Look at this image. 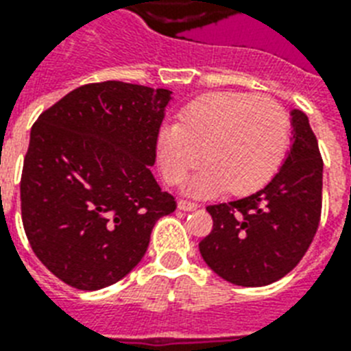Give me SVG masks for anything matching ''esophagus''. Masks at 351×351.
<instances>
[{
  "label": "esophagus",
  "instance_id": "obj_1",
  "mask_svg": "<svg viewBox=\"0 0 351 351\" xmlns=\"http://www.w3.org/2000/svg\"><path fill=\"white\" fill-rule=\"evenodd\" d=\"M200 205L195 204V202H187V200H180L178 202V209L180 210H195L198 209Z\"/></svg>",
  "mask_w": 351,
  "mask_h": 351
}]
</instances>
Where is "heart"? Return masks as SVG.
<instances>
[{"instance_id": "1", "label": "heart", "mask_w": 351, "mask_h": 351, "mask_svg": "<svg viewBox=\"0 0 351 351\" xmlns=\"http://www.w3.org/2000/svg\"><path fill=\"white\" fill-rule=\"evenodd\" d=\"M290 144V117L269 97L213 92L182 110L178 124L156 135V162L169 184L185 180L204 156L205 164L187 185L193 196H213L229 187L243 196L261 189L279 171Z\"/></svg>"}]
</instances>
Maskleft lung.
Instances as JSON below:
<instances>
[{
  "mask_svg": "<svg viewBox=\"0 0 351 351\" xmlns=\"http://www.w3.org/2000/svg\"><path fill=\"white\" fill-rule=\"evenodd\" d=\"M292 146L263 189L209 205L213 230L200 254L216 274L240 287H265L287 276L314 240L323 200V158L308 117L290 111Z\"/></svg>",
  "mask_w": 351,
  "mask_h": 351,
  "instance_id": "obj_1",
  "label": "left lung"
}]
</instances>
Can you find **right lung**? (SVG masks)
Returning a JSON list of instances; mask_svg holds the SVG:
<instances>
[{
  "mask_svg": "<svg viewBox=\"0 0 351 351\" xmlns=\"http://www.w3.org/2000/svg\"><path fill=\"white\" fill-rule=\"evenodd\" d=\"M169 90L84 84L43 111L21 175L30 247L79 290L121 281L144 258L156 220L176 209L151 166Z\"/></svg>",
  "mask_w": 351,
  "mask_h": 351,
  "instance_id": "1",
  "label": "right lung"
}]
</instances>
